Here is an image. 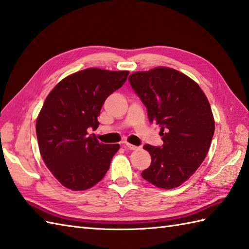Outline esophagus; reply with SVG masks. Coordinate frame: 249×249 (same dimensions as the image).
Listing matches in <instances>:
<instances>
[{"label":"esophagus","instance_id":"esophagus-1","mask_svg":"<svg viewBox=\"0 0 249 249\" xmlns=\"http://www.w3.org/2000/svg\"><path fill=\"white\" fill-rule=\"evenodd\" d=\"M124 147H126V149H128V150H138L139 149L138 146H136L134 144H130V143H125Z\"/></svg>","mask_w":249,"mask_h":249}]
</instances>
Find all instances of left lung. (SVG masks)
Returning <instances> with one entry per match:
<instances>
[{"mask_svg": "<svg viewBox=\"0 0 249 249\" xmlns=\"http://www.w3.org/2000/svg\"><path fill=\"white\" fill-rule=\"evenodd\" d=\"M128 80L151 123L160 126L163 141L161 146H143L152 162L141 176L160 188H176L193 176L209 152L215 130L209 100L197 83L171 68L137 71Z\"/></svg>", "mask_w": 249, "mask_h": 249, "instance_id": "obj_1", "label": "left lung"}]
</instances>
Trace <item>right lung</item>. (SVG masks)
Instances as JSON below:
<instances>
[{
    "label": "right lung",
    "instance_id": "add662e5",
    "mask_svg": "<svg viewBox=\"0 0 249 249\" xmlns=\"http://www.w3.org/2000/svg\"><path fill=\"white\" fill-rule=\"evenodd\" d=\"M129 71L88 68L63 79L47 96L36 121L40 155L63 186L93 187L107 173L119 144H105L88 130L109 95L125 83Z\"/></svg>",
    "mask_w": 249,
    "mask_h": 249
}]
</instances>
